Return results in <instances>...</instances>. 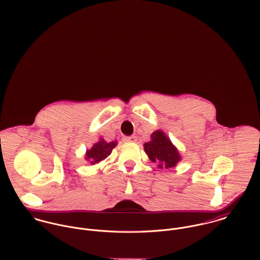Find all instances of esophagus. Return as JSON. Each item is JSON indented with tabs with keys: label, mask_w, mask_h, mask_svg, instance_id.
I'll use <instances>...</instances> for the list:
<instances>
[{
	"label": "esophagus",
	"mask_w": 260,
	"mask_h": 260,
	"mask_svg": "<svg viewBox=\"0 0 260 260\" xmlns=\"http://www.w3.org/2000/svg\"><path fill=\"white\" fill-rule=\"evenodd\" d=\"M123 140L125 142H136L137 138H136V136H128V137H124Z\"/></svg>",
	"instance_id": "1"
}]
</instances>
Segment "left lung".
Here are the masks:
<instances>
[{
  "label": "left lung",
  "instance_id": "left-lung-1",
  "mask_svg": "<svg viewBox=\"0 0 260 260\" xmlns=\"http://www.w3.org/2000/svg\"><path fill=\"white\" fill-rule=\"evenodd\" d=\"M144 150L152 162L159 163V168L174 167L181 160L177 148L161 130L152 133L151 140L144 144Z\"/></svg>",
  "mask_w": 260,
  "mask_h": 260
}]
</instances>
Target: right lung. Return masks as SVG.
<instances>
[{"instance_id":"obj_1","label":"right lung","mask_w":260,"mask_h":260,"mask_svg":"<svg viewBox=\"0 0 260 260\" xmlns=\"http://www.w3.org/2000/svg\"><path fill=\"white\" fill-rule=\"evenodd\" d=\"M116 145L117 141L106 142L104 139L101 138L97 143L93 145L92 148L87 150L85 159L88 160L91 164L99 163L111 154L112 150L116 147Z\"/></svg>"}]
</instances>
